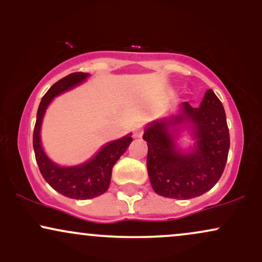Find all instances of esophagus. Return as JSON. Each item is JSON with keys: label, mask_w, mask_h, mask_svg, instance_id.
I'll return each instance as SVG.
<instances>
[{"label": "esophagus", "mask_w": 262, "mask_h": 262, "mask_svg": "<svg viewBox=\"0 0 262 262\" xmlns=\"http://www.w3.org/2000/svg\"><path fill=\"white\" fill-rule=\"evenodd\" d=\"M133 134H134V137H135V138H139V137H141V134H143V127H141L140 124L135 125L134 129H133Z\"/></svg>", "instance_id": "esophagus-1"}]
</instances>
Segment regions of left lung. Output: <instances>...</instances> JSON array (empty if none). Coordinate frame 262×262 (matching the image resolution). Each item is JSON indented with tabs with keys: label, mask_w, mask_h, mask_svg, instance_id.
I'll return each instance as SVG.
<instances>
[{
	"label": "left lung",
	"mask_w": 262,
	"mask_h": 262,
	"mask_svg": "<svg viewBox=\"0 0 262 262\" xmlns=\"http://www.w3.org/2000/svg\"><path fill=\"white\" fill-rule=\"evenodd\" d=\"M194 123L196 149L189 155L176 150L170 125ZM143 139L148 143L146 167L150 183L158 194L176 200H189L209 191L221 179L230 138L224 107L215 93L208 90L200 107L185 102L181 112L170 119L151 123Z\"/></svg>",
	"instance_id": "1"
}]
</instances>
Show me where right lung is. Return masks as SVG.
<instances>
[{"instance_id": "right-lung-1", "label": "right lung", "mask_w": 262, "mask_h": 262, "mask_svg": "<svg viewBox=\"0 0 262 262\" xmlns=\"http://www.w3.org/2000/svg\"><path fill=\"white\" fill-rule=\"evenodd\" d=\"M87 76L89 74L85 73L70 74L50 87L39 104L37 122H35L34 132H33V148H34L35 160L44 180L62 196L74 198V200H90V198L103 194L110 187L113 165L128 149L129 144L133 140L130 135H128L122 139L111 141L104 148L101 149V151L92 160L79 166L60 167L48 159L41 149L40 134H39L45 110L55 96L79 85L83 80H86Z\"/></svg>"}]
</instances>
